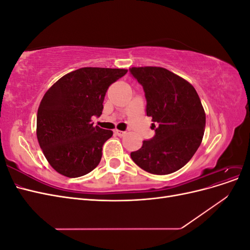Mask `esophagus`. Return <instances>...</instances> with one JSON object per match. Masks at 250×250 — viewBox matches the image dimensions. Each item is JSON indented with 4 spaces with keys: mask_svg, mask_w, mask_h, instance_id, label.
Masks as SVG:
<instances>
[{
    "mask_svg": "<svg viewBox=\"0 0 250 250\" xmlns=\"http://www.w3.org/2000/svg\"><path fill=\"white\" fill-rule=\"evenodd\" d=\"M115 133L117 134V135H119V137H124V135L126 134V132L125 131H121V130H115Z\"/></svg>",
    "mask_w": 250,
    "mask_h": 250,
    "instance_id": "34e87169",
    "label": "esophagus"
}]
</instances>
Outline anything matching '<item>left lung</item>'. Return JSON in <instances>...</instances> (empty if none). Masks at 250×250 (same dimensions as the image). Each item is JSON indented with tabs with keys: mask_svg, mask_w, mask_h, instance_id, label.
I'll return each instance as SVG.
<instances>
[{
	"mask_svg": "<svg viewBox=\"0 0 250 250\" xmlns=\"http://www.w3.org/2000/svg\"><path fill=\"white\" fill-rule=\"evenodd\" d=\"M130 74L143 86L147 116L155 135L130 153L140 168L165 175L183 168L202 142L206 112L194 86L160 66L131 67Z\"/></svg>",
	"mask_w": 250,
	"mask_h": 250,
	"instance_id": "left-lung-1",
	"label": "left lung"
}]
</instances>
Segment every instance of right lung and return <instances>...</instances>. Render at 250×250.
I'll use <instances>...</instances> for the list:
<instances>
[{
  "label": "right lung",
  "mask_w": 250,
  "mask_h": 250,
  "mask_svg": "<svg viewBox=\"0 0 250 250\" xmlns=\"http://www.w3.org/2000/svg\"><path fill=\"white\" fill-rule=\"evenodd\" d=\"M125 69L81 67L64 75L44 94L37 110L36 135L51 167L66 177L93 171L112 131L93 126L105 94Z\"/></svg>",
  "instance_id": "right-lung-1"
}]
</instances>
